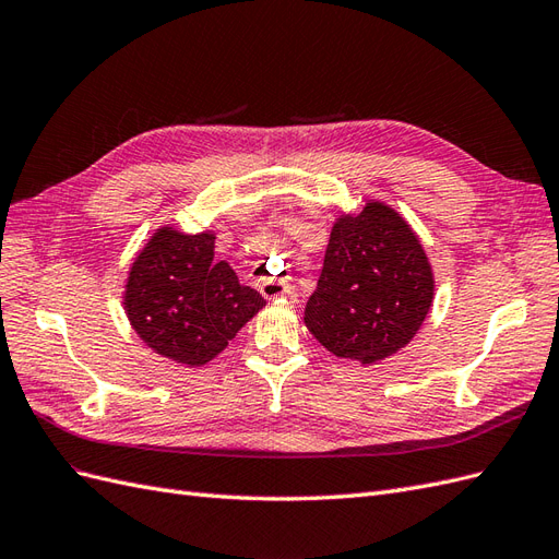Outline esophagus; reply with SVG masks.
<instances>
[{"instance_id":"esophagus-1","label":"esophagus","mask_w":559,"mask_h":559,"mask_svg":"<svg viewBox=\"0 0 559 559\" xmlns=\"http://www.w3.org/2000/svg\"><path fill=\"white\" fill-rule=\"evenodd\" d=\"M260 293H262L266 299H278V297H283L285 293H288V285H285L283 281L264 278V281H260Z\"/></svg>"}]
</instances>
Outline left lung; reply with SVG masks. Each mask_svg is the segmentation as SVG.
<instances>
[{
	"label": "left lung",
	"instance_id": "8db88e82",
	"mask_svg": "<svg viewBox=\"0 0 559 559\" xmlns=\"http://www.w3.org/2000/svg\"><path fill=\"white\" fill-rule=\"evenodd\" d=\"M433 290L419 236L401 213L372 199L332 225L305 323L332 356L372 365L412 342Z\"/></svg>",
	"mask_w": 559,
	"mask_h": 559
}]
</instances>
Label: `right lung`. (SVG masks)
<instances>
[{"mask_svg":"<svg viewBox=\"0 0 559 559\" xmlns=\"http://www.w3.org/2000/svg\"><path fill=\"white\" fill-rule=\"evenodd\" d=\"M215 258V234L158 227L131 264L123 290L129 323L154 354L201 368L227 348L266 301Z\"/></svg>","mask_w":559,"mask_h":559,"instance_id":"1","label":"right lung"}]
</instances>
